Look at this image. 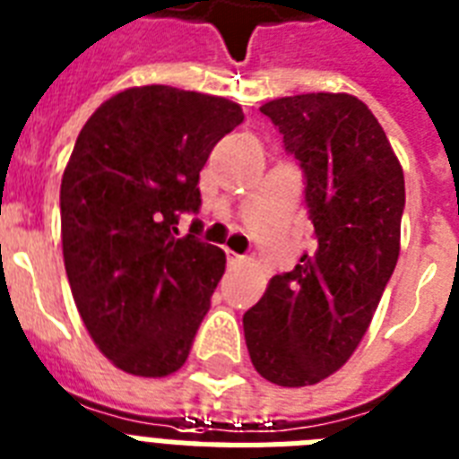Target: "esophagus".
I'll return each mask as SVG.
<instances>
[{
  "label": "esophagus",
  "mask_w": 459,
  "mask_h": 459,
  "mask_svg": "<svg viewBox=\"0 0 459 459\" xmlns=\"http://www.w3.org/2000/svg\"><path fill=\"white\" fill-rule=\"evenodd\" d=\"M229 264L230 266H242V264H247V256H240L236 252H229Z\"/></svg>",
  "instance_id": "34e87169"
}]
</instances>
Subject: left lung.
<instances>
[{
	"mask_svg": "<svg viewBox=\"0 0 459 459\" xmlns=\"http://www.w3.org/2000/svg\"><path fill=\"white\" fill-rule=\"evenodd\" d=\"M307 177L316 249L242 316L255 370L278 386L330 377L370 327L401 252L403 167L351 94L282 96L259 108Z\"/></svg>",
	"mask_w": 459,
	"mask_h": 459,
	"instance_id": "obj_1",
	"label": "left lung"
}]
</instances>
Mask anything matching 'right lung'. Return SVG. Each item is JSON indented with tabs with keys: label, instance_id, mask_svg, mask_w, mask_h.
Here are the masks:
<instances>
[{
	"label": "right lung",
	"instance_id": "obj_1",
	"mask_svg": "<svg viewBox=\"0 0 459 459\" xmlns=\"http://www.w3.org/2000/svg\"><path fill=\"white\" fill-rule=\"evenodd\" d=\"M223 96L165 84L125 89L96 108L61 181V242L73 299L99 351L136 377L188 359L226 271L223 249L178 238L200 207V169L242 122Z\"/></svg>",
	"mask_w": 459,
	"mask_h": 459
}]
</instances>
